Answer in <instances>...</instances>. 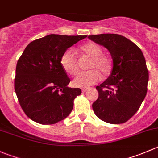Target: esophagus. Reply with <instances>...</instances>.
<instances>
[{"mask_svg":"<svg viewBox=\"0 0 158 158\" xmlns=\"http://www.w3.org/2000/svg\"><path fill=\"white\" fill-rule=\"evenodd\" d=\"M88 90H89L88 88H83L82 89V92H86V91H87Z\"/></svg>","mask_w":158,"mask_h":158,"instance_id":"1","label":"esophagus"}]
</instances>
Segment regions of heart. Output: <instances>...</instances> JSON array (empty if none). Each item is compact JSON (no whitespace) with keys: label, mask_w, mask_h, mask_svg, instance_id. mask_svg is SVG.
<instances>
[{"label":"heart","mask_w":158,"mask_h":158,"mask_svg":"<svg viewBox=\"0 0 158 158\" xmlns=\"http://www.w3.org/2000/svg\"><path fill=\"white\" fill-rule=\"evenodd\" d=\"M79 50L91 58L87 73H83L73 81L74 87L81 88H87L97 84L101 79L102 74L106 77L110 74L113 67L112 61L109 56L103 53V48L93 42L83 44ZM60 64L64 71L70 75H77L79 73V64L77 58L71 50L64 52L60 58Z\"/></svg>","instance_id":"heart-1"}]
</instances>
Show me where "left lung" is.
Masks as SVG:
<instances>
[{
	"label": "left lung",
	"instance_id": "left-lung-1",
	"mask_svg": "<svg viewBox=\"0 0 158 158\" xmlns=\"http://www.w3.org/2000/svg\"><path fill=\"white\" fill-rule=\"evenodd\" d=\"M92 41L110 51L113 69L108 79L97 86L98 99L92 106L106 123L121 124L139 110L148 91V70L139 47L118 34L89 35Z\"/></svg>",
	"mask_w": 158,
	"mask_h": 158
}]
</instances>
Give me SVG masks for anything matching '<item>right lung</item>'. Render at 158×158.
<instances>
[{
  "label": "right lung",
  "mask_w": 158,
  "mask_h": 158,
  "mask_svg": "<svg viewBox=\"0 0 158 158\" xmlns=\"http://www.w3.org/2000/svg\"><path fill=\"white\" fill-rule=\"evenodd\" d=\"M87 35L51 34L26 47L16 67L14 89L25 114L32 121L52 125L71 113L80 88H69L71 80L60 64L69 47Z\"/></svg>",
  "instance_id": "right-lung-1"
}]
</instances>
